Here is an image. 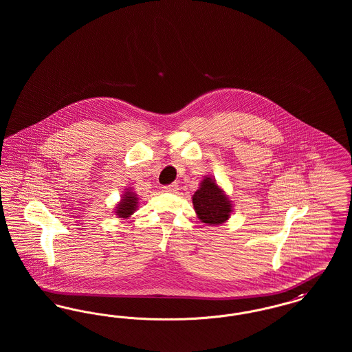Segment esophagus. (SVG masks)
<instances>
[{
  "mask_svg": "<svg viewBox=\"0 0 352 352\" xmlns=\"http://www.w3.org/2000/svg\"><path fill=\"white\" fill-rule=\"evenodd\" d=\"M164 190H165L166 192H177V191H178V184H168V186H164Z\"/></svg>",
  "mask_w": 352,
  "mask_h": 352,
  "instance_id": "34e87169",
  "label": "esophagus"
}]
</instances>
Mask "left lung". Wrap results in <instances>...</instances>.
I'll return each instance as SVG.
<instances>
[{
    "instance_id": "obj_1",
    "label": "left lung",
    "mask_w": 352,
    "mask_h": 352,
    "mask_svg": "<svg viewBox=\"0 0 352 352\" xmlns=\"http://www.w3.org/2000/svg\"><path fill=\"white\" fill-rule=\"evenodd\" d=\"M191 199L197 217L207 226H220L231 218L234 212V201H231L212 175H206L201 179Z\"/></svg>"
}]
</instances>
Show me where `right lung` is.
<instances>
[{"mask_svg":"<svg viewBox=\"0 0 352 352\" xmlns=\"http://www.w3.org/2000/svg\"><path fill=\"white\" fill-rule=\"evenodd\" d=\"M138 203L140 198L134 192L133 187H126L120 197V201L116 203L113 214L120 219H129L135 212Z\"/></svg>","mask_w":352,"mask_h":352,"instance_id":"add662e5","label":"right lung"}]
</instances>
